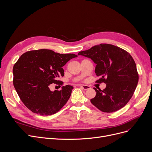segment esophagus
Returning <instances> with one entry per match:
<instances>
[{"mask_svg":"<svg viewBox=\"0 0 152 152\" xmlns=\"http://www.w3.org/2000/svg\"><path fill=\"white\" fill-rule=\"evenodd\" d=\"M80 87L82 88V89H83V90H88V89H90V86H89V85H80Z\"/></svg>","mask_w":152,"mask_h":152,"instance_id":"1","label":"esophagus"}]
</instances>
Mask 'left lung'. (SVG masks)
<instances>
[{
  "label": "left lung",
  "instance_id": "1",
  "mask_svg": "<svg viewBox=\"0 0 152 152\" xmlns=\"http://www.w3.org/2000/svg\"><path fill=\"white\" fill-rule=\"evenodd\" d=\"M78 55L90 58L96 66L95 73L106 87L98 90L91 103L104 113H113L123 107L131 99L139 81L135 62L126 50L110 44H100Z\"/></svg>",
  "mask_w": 152,
  "mask_h": 152
}]
</instances>
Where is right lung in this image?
<instances>
[{
  "label": "right lung",
  "instance_id": "right-lung-1",
  "mask_svg": "<svg viewBox=\"0 0 152 152\" xmlns=\"http://www.w3.org/2000/svg\"><path fill=\"white\" fill-rule=\"evenodd\" d=\"M74 54H59L49 49L30 50L21 55L13 68V86L21 102L34 113L41 115L58 112L69 100L72 89L63 86L60 91H50L52 83L61 85L62 68Z\"/></svg>",
  "mask_w": 152,
  "mask_h": 152
}]
</instances>
